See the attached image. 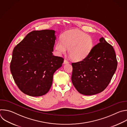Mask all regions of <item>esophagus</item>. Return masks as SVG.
<instances>
[{"mask_svg":"<svg viewBox=\"0 0 127 127\" xmlns=\"http://www.w3.org/2000/svg\"><path fill=\"white\" fill-rule=\"evenodd\" d=\"M69 62H68V61H67V60H66V59H64V64H68Z\"/></svg>","mask_w":127,"mask_h":127,"instance_id":"obj_1","label":"esophagus"}]
</instances>
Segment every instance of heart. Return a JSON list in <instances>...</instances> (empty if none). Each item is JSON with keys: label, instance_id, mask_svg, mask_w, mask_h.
<instances>
[{"label": "heart", "instance_id": "b5f03b06", "mask_svg": "<svg viewBox=\"0 0 127 127\" xmlns=\"http://www.w3.org/2000/svg\"><path fill=\"white\" fill-rule=\"evenodd\" d=\"M94 47L92 38L79 30L66 31L58 40L55 49L58 55L66 53L69 49L68 55L74 61L79 62L85 59L90 53Z\"/></svg>", "mask_w": 127, "mask_h": 127}]
</instances>
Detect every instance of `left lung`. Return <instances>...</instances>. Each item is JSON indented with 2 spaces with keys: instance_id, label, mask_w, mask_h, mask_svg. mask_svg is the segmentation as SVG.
Listing matches in <instances>:
<instances>
[{
  "instance_id": "8db88e82",
  "label": "left lung",
  "mask_w": 127,
  "mask_h": 127,
  "mask_svg": "<svg viewBox=\"0 0 127 127\" xmlns=\"http://www.w3.org/2000/svg\"><path fill=\"white\" fill-rule=\"evenodd\" d=\"M83 60L72 63V82L76 90L85 95L103 91L110 83L117 67L113 46L103 37Z\"/></svg>"
}]
</instances>
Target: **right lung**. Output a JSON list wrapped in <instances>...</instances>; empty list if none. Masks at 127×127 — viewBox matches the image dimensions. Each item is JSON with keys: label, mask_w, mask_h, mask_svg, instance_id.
Masks as SVG:
<instances>
[{"label": "right lung", "mask_w": 127, "mask_h": 127, "mask_svg": "<svg viewBox=\"0 0 127 127\" xmlns=\"http://www.w3.org/2000/svg\"><path fill=\"white\" fill-rule=\"evenodd\" d=\"M53 30L29 33L14 48L10 68L18 88L30 96L46 94L54 72L61 67L62 57L53 55L56 36Z\"/></svg>", "instance_id": "add662e5"}]
</instances>
